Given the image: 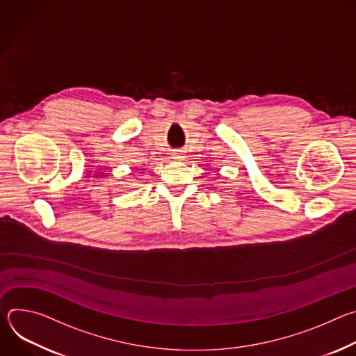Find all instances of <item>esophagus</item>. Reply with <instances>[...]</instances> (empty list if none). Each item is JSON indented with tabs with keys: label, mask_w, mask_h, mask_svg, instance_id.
Instances as JSON below:
<instances>
[{
	"label": "esophagus",
	"mask_w": 356,
	"mask_h": 356,
	"mask_svg": "<svg viewBox=\"0 0 356 356\" xmlns=\"http://www.w3.org/2000/svg\"><path fill=\"white\" fill-rule=\"evenodd\" d=\"M173 155V159H180L181 156H180V154H177V152H175V154H172Z\"/></svg>",
	"instance_id": "esophagus-1"
}]
</instances>
